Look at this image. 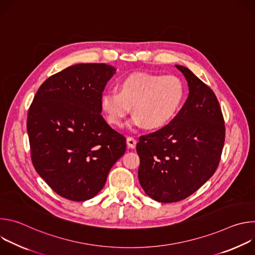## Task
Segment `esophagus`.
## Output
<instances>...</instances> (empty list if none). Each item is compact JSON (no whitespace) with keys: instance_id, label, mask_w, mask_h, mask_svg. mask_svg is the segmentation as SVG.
I'll use <instances>...</instances> for the list:
<instances>
[{"instance_id":"34e87169","label":"esophagus","mask_w":255,"mask_h":255,"mask_svg":"<svg viewBox=\"0 0 255 255\" xmlns=\"http://www.w3.org/2000/svg\"><path fill=\"white\" fill-rule=\"evenodd\" d=\"M126 142H127L128 147H130V148H135L136 143H137V141H136L135 138H133V137H128L127 140H126Z\"/></svg>"}]
</instances>
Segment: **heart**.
Instances as JSON below:
<instances>
[{
    "mask_svg": "<svg viewBox=\"0 0 255 255\" xmlns=\"http://www.w3.org/2000/svg\"><path fill=\"white\" fill-rule=\"evenodd\" d=\"M117 91L105 92L100 106L107 121L122 127L132 111L134 126L149 130L166 126L179 112L186 96L185 85L176 76L135 72L117 84Z\"/></svg>",
    "mask_w": 255,
    "mask_h": 255,
    "instance_id": "heart-1",
    "label": "heart"
}]
</instances>
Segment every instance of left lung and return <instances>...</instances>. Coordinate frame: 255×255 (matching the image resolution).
I'll return each mask as SVG.
<instances>
[{"instance_id": "left-lung-1", "label": "left lung", "mask_w": 255, "mask_h": 255, "mask_svg": "<svg viewBox=\"0 0 255 255\" xmlns=\"http://www.w3.org/2000/svg\"><path fill=\"white\" fill-rule=\"evenodd\" d=\"M189 96L174 119L160 130L141 136L139 183L151 199L173 203L188 198L214 174L219 164L225 126L214 92L183 65Z\"/></svg>"}]
</instances>
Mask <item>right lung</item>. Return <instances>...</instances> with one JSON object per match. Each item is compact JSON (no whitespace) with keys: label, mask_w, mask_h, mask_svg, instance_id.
I'll return each instance as SVG.
<instances>
[{"label":"right lung","mask_w":255,"mask_h":255,"mask_svg":"<svg viewBox=\"0 0 255 255\" xmlns=\"http://www.w3.org/2000/svg\"><path fill=\"white\" fill-rule=\"evenodd\" d=\"M116 72L105 63H78L48 78L29 108L27 132L37 173L59 196L87 201L104 188L126 151V139L102 117L100 98Z\"/></svg>","instance_id":"add662e5"}]
</instances>
